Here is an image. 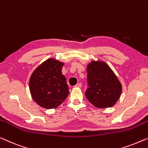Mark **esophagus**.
Segmentation results:
<instances>
[{
	"mask_svg": "<svg viewBox=\"0 0 148 148\" xmlns=\"http://www.w3.org/2000/svg\"><path fill=\"white\" fill-rule=\"evenodd\" d=\"M75 86L78 87V88H81V87H82V84H81V83H78V84H77Z\"/></svg>",
	"mask_w": 148,
	"mask_h": 148,
	"instance_id": "obj_1",
	"label": "esophagus"
}]
</instances>
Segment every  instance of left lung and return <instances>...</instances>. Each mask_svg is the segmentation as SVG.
Wrapping results in <instances>:
<instances>
[{"mask_svg": "<svg viewBox=\"0 0 148 148\" xmlns=\"http://www.w3.org/2000/svg\"><path fill=\"white\" fill-rule=\"evenodd\" d=\"M89 88L85 95L88 101L99 109L111 107L117 102L122 86L108 64L102 60H92L86 68Z\"/></svg>", "mask_w": 148, "mask_h": 148, "instance_id": "left-lung-1", "label": "left lung"}]
</instances>
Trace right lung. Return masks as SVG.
I'll use <instances>...</instances> for the list:
<instances>
[{"label": "right lung", "mask_w": 148, "mask_h": 148, "mask_svg": "<svg viewBox=\"0 0 148 148\" xmlns=\"http://www.w3.org/2000/svg\"><path fill=\"white\" fill-rule=\"evenodd\" d=\"M64 62L49 58L39 65L30 77L29 86L33 101L47 109H55L69 95L66 77L62 74Z\"/></svg>", "instance_id": "add662e5"}]
</instances>
